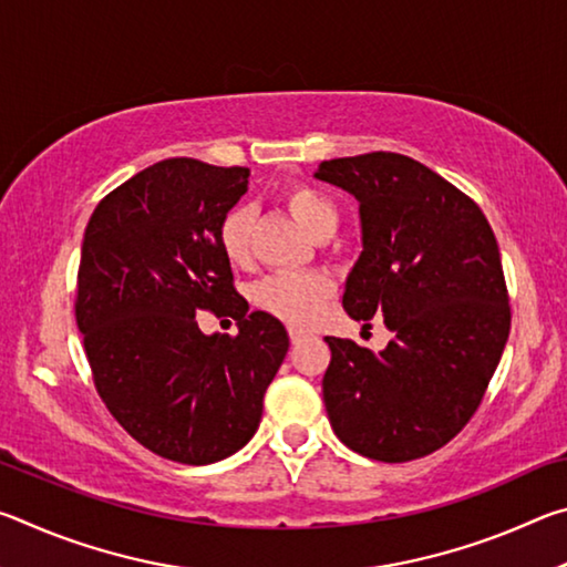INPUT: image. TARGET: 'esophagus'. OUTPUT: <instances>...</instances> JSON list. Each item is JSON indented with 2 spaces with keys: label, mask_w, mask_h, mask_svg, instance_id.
I'll return each mask as SVG.
<instances>
[{
  "label": "esophagus",
  "mask_w": 567,
  "mask_h": 567,
  "mask_svg": "<svg viewBox=\"0 0 567 567\" xmlns=\"http://www.w3.org/2000/svg\"><path fill=\"white\" fill-rule=\"evenodd\" d=\"M290 340H292V344H300L302 340H307V332L297 330V328H290Z\"/></svg>",
  "instance_id": "esophagus-1"
}]
</instances>
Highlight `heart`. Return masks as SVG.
Masks as SVG:
<instances>
[{"instance_id": "heart-1", "label": "heart", "mask_w": 567, "mask_h": 567, "mask_svg": "<svg viewBox=\"0 0 567 567\" xmlns=\"http://www.w3.org/2000/svg\"><path fill=\"white\" fill-rule=\"evenodd\" d=\"M285 205L315 239L330 237L340 223L332 199L310 185H292L285 192ZM249 239H252V209L237 205L219 223V247L229 262L245 265L249 260ZM330 295L332 282L324 275L277 272L255 285L252 300L275 318L290 324H307L318 318Z\"/></svg>"}]
</instances>
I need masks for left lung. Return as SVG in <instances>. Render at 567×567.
<instances>
[{"label":"left lung","mask_w":567,"mask_h":567,"mask_svg":"<svg viewBox=\"0 0 567 567\" xmlns=\"http://www.w3.org/2000/svg\"><path fill=\"white\" fill-rule=\"evenodd\" d=\"M315 177L360 203L352 320H385L382 352L324 338L330 425L354 453L408 463L447 445L483 400L511 334L501 249L473 199L395 152L322 162Z\"/></svg>","instance_id":"left-lung-1"}]
</instances>
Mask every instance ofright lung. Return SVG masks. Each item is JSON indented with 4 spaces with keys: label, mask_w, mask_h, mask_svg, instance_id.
Returning <instances> with one entry per match:
<instances>
[{
    "label": "right lung",
    "mask_w": 567,
    "mask_h": 567,
    "mask_svg": "<svg viewBox=\"0 0 567 567\" xmlns=\"http://www.w3.org/2000/svg\"><path fill=\"white\" fill-rule=\"evenodd\" d=\"M247 177V167L162 159L112 189L84 229L74 315L94 388L140 445L175 463L245 447L290 348L280 320L247 315L219 247ZM199 309L237 319L236 338L205 336Z\"/></svg>",
    "instance_id": "add662e5"
}]
</instances>
